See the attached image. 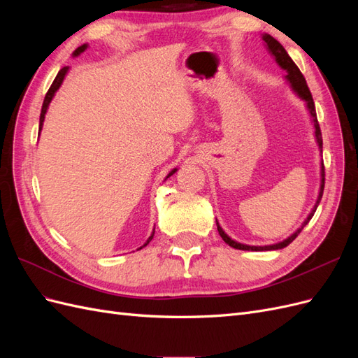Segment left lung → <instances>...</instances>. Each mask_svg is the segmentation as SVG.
<instances>
[{
	"label": "left lung",
	"mask_w": 358,
	"mask_h": 358,
	"mask_svg": "<svg viewBox=\"0 0 358 358\" xmlns=\"http://www.w3.org/2000/svg\"><path fill=\"white\" fill-rule=\"evenodd\" d=\"M263 40H264V43H266V48H267L268 53H270V55H272V57L275 58V61L278 62V66H279L280 69H282V70L287 71L285 79H287V82L289 83L291 90L294 91V92L297 94V96H300V99H301L303 101H306V107H308L310 119H312V122H313V128H315V138H317V143H318V149H320V152H322V137H321V129H320V124H318V119H317L315 104H313L312 94H310V91H309V88H308L305 78H303V74H301V71L299 70V67L294 64V61H292V59L289 58V55L287 53V50L284 49V46L280 45V43H279L276 38H273L272 36L266 34V32H264V34H263ZM324 176H326V175H324V164H321V187H320V194H318L317 203H315V206H313L312 212L308 215V218L305 220V222L301 224L300 229H297V231H294L289 237H287L285 241L279 242V243H275V245H267V246H249V245H243V243H239V242L233 241L229 234H225V231L221 229V225L218 224V221H216V227H218V233H220V236L222 237V241H224L227 245H230L231 248H234V249H242V251H276V249H282V248L288 246V245H289L292 241H294L296 237L300 234V231L303 230V227H305V225L310 221L313 213H315V210H317V208H318V204H320V201H321V197H322L324 179H326Z\"/></svg>",
	"instance_id": "left-lung-1"
}]
</instances>
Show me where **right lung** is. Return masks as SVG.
I'll list each match as a JSON object with an SVG mask.
<instances>
[{"instance_id":"add662e5","label":"right lung","mask_w":358,"mask_h":358,"mask_svg":"<svg viewBox=\"0 0 358 358\" xmlns=\"http://www.w3.org/2000/svg\"><path fill=\"white\" fill-rule=\"evenodd\" d=\"M86 48H88V45H82V46H79L78 49H76L74 52H73V57H79L82 52H85L86 50ZM69 73V67H64V69H61L59 71H58V74H57V78H55V80H53V83L50 85V88H49V91H48V94H46V96H45V101H43V106H41V113H40V127H38V131H41V128H43V122H45V115H46V112H48V107H49V104H50V101H52V99L53 96H55V92L59 90V86L62 85V82H64V79H66V74ZM178 171V169H173L169 175H167V178H170L173 173H176ZM166 178V179H167ZM154 234H155V231H152V234L149 236V239L146 241V243L143 245V246H146L150 241H152V237H154ZM143 246H140L138 249H142Z\"/></svg>"}]
</instances>
